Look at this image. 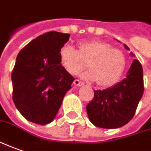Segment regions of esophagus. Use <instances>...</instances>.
Here are the masks:
<instances>
[{"mask_svg":"<svg viewBox=\"0 0 151 151\" xmlns=\"http://www.w3.org/2000/svg\"><path fill=\"white\" fill-rule=\"evenodd\" d=\"M73 84H74V86H83V85H84L83 82L79 81V80H78V79L74 80V82H73Z\"/></svg>","mask_w":151,"mask_h":151,"instance_id":"obj_1","label":"esophagus"}]
</instances>
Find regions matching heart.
<instances>
[{
    "label": "heart",
    "mask_w": 151,
    "mask_h": 151,
    "mask_svg": "<svg viewBox=\"0 0 151 151\" xmlns=\"http://www.w3.org/2000/svg\"><path fill=\"white\" fill-rule=\"evenodd\" d=\"M78 48V50L70 45L61 48V63L69 73L78 74L86 67L84 60H88L89 70L82 75L86 81H96L98 85L107 86L116 83L122 77L127 66V58L121 50L98 40L81 42Z\"/></svg>",
    "instance_id": "heart-1"
}]
</instances>
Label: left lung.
I'll return each mask as SVG.
<instances>
[{
  "label": "left lung",
  "instance_id": "obj_1",
  "mask_svg": "<svg viewBox=\"0 0 151 151\" xmlns=\"http://www.w3.org/2000/svg\"><path fill=\"white\" fill-rule=\"evenodd\" d=\"M131 55H134L132 52ZM143 92V69L141 63L134 60L125 78L107 89L94 91L93 100L86 105L89 120L101 128L123 127L133 118Z\"/></svg>",
  "mask_w": 151,
  "mask_h": 151
}]
</instances>
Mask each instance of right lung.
I'll return each instance as SVG.
<instances>
[{"instance_id": "add662e5", "label": "right lung", "mask_w": 151, "mask_h": 151, "mask_svg": "<svg viewBox=\"0 0 151 151\" xmlns=\"http://www.w3.org/2000/svg\"><path fill=\"white\" fill-rule=\"evenodd\" d=\"M70 34L49 32L18 54L11 79L17 109L32 123H51L74 78L61 65L60 52Z\"/></svg>"}]
</instances>
